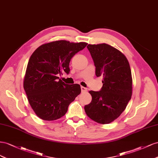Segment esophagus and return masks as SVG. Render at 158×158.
Returning a JSON list of instances; mask_svg holds the SVG:
<instances>
[{
    "label": "esophagus",
    "instance_id": "esophagus-1",
    "mask_svg": "<svg viewBox=\"0 0 158 158\" xmlns=\"http://www.w3.org/2000/svg\"><path fill=\"white\" fill-rule=\"evenodd\" d=\"M81 92L82 93H85V92L87 91V89L85 88V87H81Z\"/></svg>",
    "mask_w": 158,
    "mask_h": 158
}]
</instances>
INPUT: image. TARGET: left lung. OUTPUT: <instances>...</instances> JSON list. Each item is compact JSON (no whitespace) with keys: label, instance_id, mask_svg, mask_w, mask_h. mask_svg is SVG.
<instances>
[{"label":"left lung","instance_id":"obj_1","mask_svg":"<svg viewBox=\"0 0 158 158\" xmlns=\"http://www.w3.org/2000/svg\"><path fill=\"white\" fill-rule=\"evenodd\" d=\"M95 66L97 77L102 76L99 91H90L92 101L85 106L90 118L109 124L123 113L131 99L132 79L129 63L124 54L106 44L87 46Z\"/></svg>","mask_w":158,"mask_h":158}]
</instances>
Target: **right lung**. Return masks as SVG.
<instances>
[{"instance_id": "right-lung-1", "label": "right lung", "mask_w": 158, "mask_h": 158, "mask_svg": "<svg viewBox=\"0 0 158 158\" xmlns=\"http://www.w3.org/2000/svg\"><path fill=\"white\" fill-rule=\"evenodd\" d=\"M87 45L60 40L38 48L30 57L24 79V89L35 113L44 120L64 116L69 105L81 93L78 84L68 85L58 75L69 73V62Z\"/></svg>"}]
</instances>
